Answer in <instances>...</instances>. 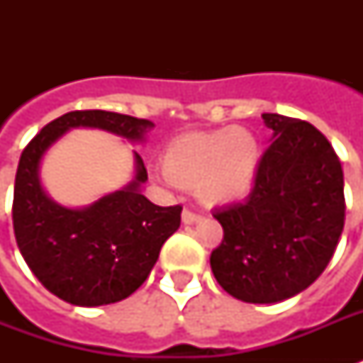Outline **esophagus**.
<instances>
[{
  "instance_id": "esophagus-1",
  "label": "esophagus",
  "mask_w": 363,
  "mask_h": 363,
  "mask_svg": "<svg viewBox=\"0 0 363 363\" xmlns=\"http://www.w3.org/2000/svg\"><path fill=\"white\" fill-rule=\"evenodd\" d=\"M201 218H203L201 213H196V211L192 209L182 211V222H184V224H194V222H199Z\"/></svg>"
}]
</instances>
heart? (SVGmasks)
<instances>
[{
    "label": "heart",
    "instance_id": "1",
    "mask_svg": "<svg viewBox=\"0 0 363 363\" xmlns=\"http://www.w3.org/2000/svg\"><path fill=\"white\" fill-rule=\"evenodd\" d=\"M256 137L242 128L190 131L175 137L164 150V181L198 188L209 201H233L250 190L258 167Z\"/></svg>",
    "mask_w": 363,
    "mask_h": 363
}]
</instances>
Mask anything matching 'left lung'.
<instances>
[{
    "label": "left lung",
    "instance_id": "obj_1",
    "mask_svg": "<svg viewBox=\"0 0 363 363\" xmlns=\"http://www.w3.org/2000/svg\"><path fill=\"white\" fill-rule=\"evenodd\" d=\"M273 141L242 203L215 209L224 239L211 269L230 296L275 303L299 294L330 264L345 226L343 167L309 122L265 113Z\"/></svg>",
    "mask_w": 363,
    "mask_h": 363
}]
</instances>
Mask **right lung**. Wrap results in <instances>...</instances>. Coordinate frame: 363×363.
Returning a JSON list of instances; mask_svg holds the SVG:
<instances>
[{
    "mask_svg": "<svg viewBox=\"0 0 363 363\" xmlns=\"http://www.w3.org/2000/svg\"><path fill=\"white\" fill-rule=\"evenodd\" d=\"M88 125L130 141L143 139L152 122L109 111H71L48 122L20 156L14 179V238L26 264L48 292L71 305L98 307L135 292L156 264L160 248L181 226V205L160 207L139 184L147 181L135 154V179L86 209H65L39 182L43 154L69 128Z\"/></svg>",
    "mask_w": 363,
    "mask_h": 363,
    "instance_id": "right-lung-1",
    "label": "right lung"
}]
</instances>
